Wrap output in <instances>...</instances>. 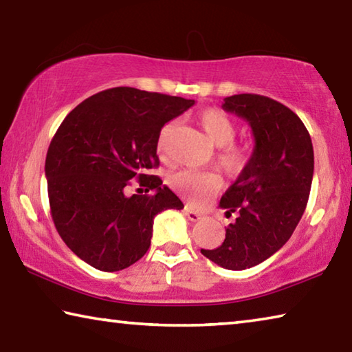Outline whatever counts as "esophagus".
<instances>
[{
	"label": "esophagus",
	"mask_w": 352,
	"mask_h": 352,
	"mask_svg": "<svg viewBox=\"0 0 352 352\" xmlns=\"http://www.w3.org/2000/svg\"><path fill=\"white\" fill-rule=\"evenodd\" d=\"M184 214H186V217L188 219L190 220V221H198V220H201L203 219V215L200 214V212H197V210H194V209H190V208H184Z\"/></svg>",
	"instance_id": "34e87169"
}]
</instances>
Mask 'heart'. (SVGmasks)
I'll return each mask as SVG.
<instances>
[{
  "instance_id": "obj_1",
  "label": "heart",
  "mask_w": 352,
  "mask_h": 352,
  "mask_svg": "<svg viewBox=\"0 0 352 352\" xmlns=\"http://www.w3.org/2000/svg\"><path fill=\"white\" fill-rule=\"evenodd\" d=\"M198 123L210 142L220 148L215 158L223 172L228 175L241 174L251 163L252 148L245 143H234L237 133L234 121L220 109H206L198 115ZM172 127L174 123H168L160 132L157 142L160 151L164 148ZM169 184L195 206H203L209 197L220 189L221 182L212 170L180 169L169 177Z\"/></svg>"
}]
</instances>
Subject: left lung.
Wrapping results in <instances>:
<instances>
[{
    "label": "left lung",
    "instance_id": "8db88e82",
    "mask_svg": "<svg viewBox=\"0 0 352 352\" xmlns=\"http://www.w3.org/2000/svg\"><path fill=\"white\" fill-rule=\"evenodd\" d=\"M223 111L252 129V160L221 197L220 208L237 219L226 239L201 254L225 270L261 263L289 240L309 198L314 149L309 132L289 107L255 94L225 98Z\"/></svg>",
    "mask_w": 352,
    "mask_h": 352
}]
</instances>
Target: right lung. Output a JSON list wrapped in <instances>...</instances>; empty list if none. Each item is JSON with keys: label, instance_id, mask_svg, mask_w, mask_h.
<instances>
[{"label": "right lung", "instance_id": "1", "mask_svg": "<svg viewBox=\"0 0 352 352\" xmlns=\"http://www.w3.org/2000/svg\"><path fill=\"white\" fill-rule=\"evenodd\" d=\"M194 100L135 87L92 95L67 117L46 155L50 214L70 251L95 270L113 272L148 252L155 215L183 203L151 169L160 164L162 127ZM154 190L125 195L129 182Z\"/></svg>", "mask_w": 352, "mask_h": 352}]
</instances>
